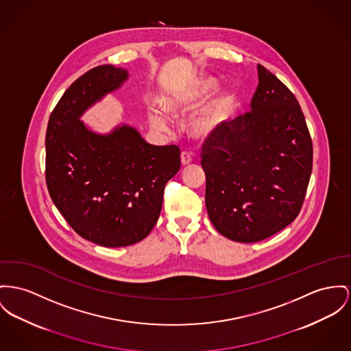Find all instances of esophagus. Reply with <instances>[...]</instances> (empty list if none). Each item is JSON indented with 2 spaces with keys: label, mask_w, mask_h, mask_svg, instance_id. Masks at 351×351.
<instances>
[{
  "label": "esophagus",
  "mask_w": 351,
  "mask_h": 351,
  "mask_svg": "<svg viewBox=\"0 0 351 351\" xmlns=\"http://www.w3.org/2000/svg\"><path fill=\"white\" fill-rule=\"evenodd\" d=\"M181 162H182V165L191 164V162H193V156H191V153L182 152V153H181Z\"/></svg>",
  "instance_id": "obj_1"
}]
</instances>
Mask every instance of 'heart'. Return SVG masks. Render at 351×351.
<instances>
[{"instance_id":"b5f03b06","label":"heart","mask_w":351,"mask_h":351,"mask_svg":"<svg viewBox=\"0 0 351 351\" xmlns=\"http://www.w3.org/2000/svg\"><path fill=\"white\" fill-rule=\"evenodd\" d=\"M217 89L218 85L214 80H202L190 98H187L186 101H171L167 104V108L174 112L186 109L191 104H199L208 99L217 92ZM234 104L235 95L233 93L221 94L205 112L193 121V132L199 137H209L215 134L228 122L233 112ZM150 121L156 128L160 129H164L167 125L164 114L157 110L150 112Z\"/></svg>"}]
</instances>
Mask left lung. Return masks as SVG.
Here are the masks:
<instances>
[{
    "label": "left lung",
    "mask_w": 351,
    "mask_h": 351,
    "mask_svg": "<svg viewBox=\"0 0 351 351\" xmlns=\"http://www.w3.org/2000/svg\"><path fill=\"white\" fill-rule=\"evenodd\" d=\"M258 80L252 110L201 147L211 223L243 243L269 238L297 218L313 169V142L295 95L262 65Z\"/></svg>",
    "instance_id": "8db88e82"
}]
</instances>
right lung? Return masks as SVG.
I'll list each match as a JSON object with an SVG mask.
<instances>
[{
    "label": "right lung",
    "mask_w": 351,
    "mask_h": 351,
    "mask_svg": "<svg viewBox=\"0 0 351 351\" xmlns=\"http://www.w3.org/2000/svg\"><path fill=\"white\" fill-rule=\"evenodd\" d=\"M126 78L113 65L82 74L53 109L45 138L50 198L75 233L106 247L137 243L152 232L165 185L181 167L177 145H150L126 125L99 136L78 119Z\"/></svg>",
    "instance_id": "1"
}]
</instances>
